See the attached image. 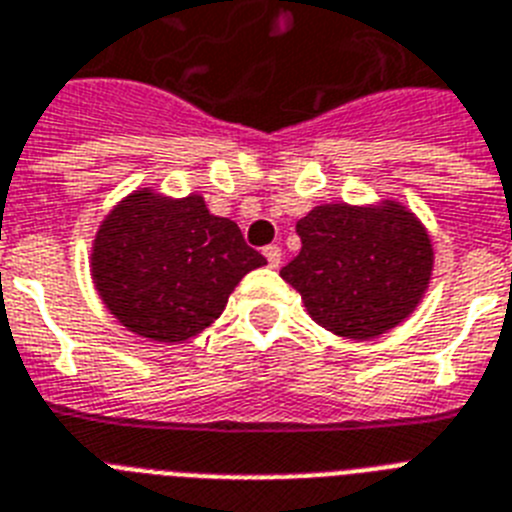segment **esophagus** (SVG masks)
Instances as JSON below:
<instances>
[{"label": "esophagus", "mask_w": 512, "mask_h": 512, "mask_svg": "<svg viewBox=\"0 0 512 512\" xmlns=\"http://www.w3.org/2000/svg\"><path fill=\"white\" fill-rule=\"evenodd\" d=\"M265 260H268L270 268H278L281 265V247H276V244H270V247H265Z\"/></svg>", "instance_id": "esophagus-1"}]
</instances>
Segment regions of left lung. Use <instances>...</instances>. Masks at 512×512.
<instances>
[{
	"label": "left lung",
	"mask_w": 512,
	"mask_h": 512,
	"mask_svg": "<svg viewBox=\"0 0 512 512\" xmlns=\"http://www.w3.org/2000/svg\"><path fill=\"white\" fill-rule=\"evenodd\" d=\"M302 249L281 278L302 294L318 326L347 339H376L421 305L434 244L418 215L397 199L328 202L297 223Z\"/></svg>",
	"instance_id": "obj_1"
}]
</instances>
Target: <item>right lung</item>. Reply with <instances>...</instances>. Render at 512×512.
<instances>
[{"label": "right lung", "instance_id": "1", "mask_svg": "<svg viewBox=\"0 0 512 512\" xmlns=\"http://www.w3.org/2000/svg\"><path fill=\"white\" fill-rule=\"evenodd\" d=\"M91 281L120 326L152 342L202 334L236 284L265 257L244 244L234 220L207 210L202 194L131 191L99 223Z\"/></svg>", "mask_w": 512, "mask_h": 512}]
</instances>
